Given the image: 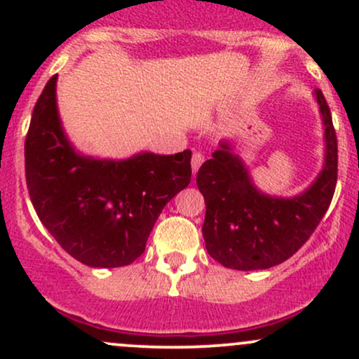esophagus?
<instances>
[{"instance_id":"obj_1","label":"esophagus","mask_w":359,"mask_h":359,"mask_svg":"<svg viewBox=\"0 0 359 359\" xmlns=\"http://www.w3.org/2000/svg\"><path fill=\"white\" fill-rule=\"evenodd\" d=\"M204 162V155L201 154V151H194L192 154V160H191V165H192V174L196 175L197 170H199V167L203 165Z\"/></svg>"}]
</instances>
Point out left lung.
Instances as JSON below:
<instances>
[{"mask_svg": "<svg viewBox=\"0 0 359 359\" xmlns=\"http://www.w3.org/2000/svg\"><path fill=\"white\" fill-rule=\"evenodd\" d=\"M314 97L324 126V163L302 192L283 197L259 191L228 140L197 172L205 201V250L226 269L265 270L285 262L327 211L337 180V138L324 94L316 89Z\"/></svg>", "mask_w": 359, "mask_h": 359, "instance_id": "obj_1", "label": "left lung"}]
</instances>
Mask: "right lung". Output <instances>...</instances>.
I'll return each instance as SVG.
<instances>
[{
    "label": "right lung",
    "mask_w": 359,
    "mask_h": 359,
    "mask_svg": "<svg viewBox=\"0 0 359 359\" xmlns=\"http://www.w3.org/2000/svg\"><path fill=\"white\" fill-rule=\"evenodd\" d=\"M191 150L140 151L123 160L81 154L62 126L57 76L36 101L25 142L36 216L62 248L93 269L142 257L162 209L191 182Z\"/></svg>",
    "instance_id": "1"
}]
</instances>
